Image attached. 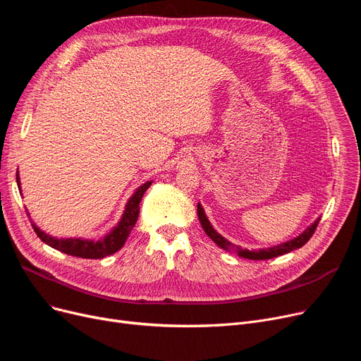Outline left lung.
I'll use <instances>...</instances> for the list:
<instances>
[{"label": "left lung", "mask_w": 361, "mask_h": 361, "mask_svg": "<svg viewBox=\"0 0 361 361\" xmlns=\"http://www.w3.org/2000/svg\"><path fill=\"white\" fill-rule=\"evenodd\" d=\"M197 213H198V219H200V223H201V226H202V229H204V232L207 233V236L209 238H212L213 239V243H216L220 248H223V250H226V251H229V252H236L239 257H244V259H248V260H269V259H273V257H279V255H282V254H286V252H290V251H294V250H297V248H301L308 239H310L312 236H313V233H314V231H316V228H317V225H319V220H320V217L317 219V220H314V223H312L310 226H308L302 233H300L297 238H294V239H289V241H286V243H282V244H279V245H274V247H270V248H260V250H244V248H241V247H238V245H233L232 243H229L226 238H223L220 233H217L216 231H214V228L212 226V223H210V220L207 219V216H205V213H204V209L201 207V204L198 202V205H197Z\"/></svg>", "instance_id": "8db88e82"}]
</instances>
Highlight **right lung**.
I'll return each instance as SVG.
<instances>
[{
	"label": "right lung",
	"instance_id": "obj_1",
	"mask_svg": "<svg viewBox=\"0 0 361 361\" xmlns=\"http://www.w3.org/2000/svg\"><path fill=\"white\" fill-rule=\"evenodd\" d=\"M17 186L20 190V178H19V171H17ZM152 180H148L142 183L138 190L133 192V195L126 202V209L123 212L122 219L117 223V225L104 236L101 238L99 241H94V239H82V238H54L44 231H41L35 223H32L33 231L39 236L42 243L47 245L53 247L54 250H59L64 254L68 255H75V257H82V259H104V257L117 252L120 248H122L126 243V239L133 229L136 220H138L140 216V202L145 194V191L149 188ZM29 216V213H27Z\"/></svg>",
	"mask_w": 361,
	"mask_h": 361
}]
</instances>
